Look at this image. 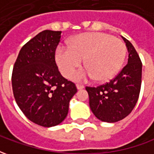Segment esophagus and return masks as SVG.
<instances>
[{
	"label": "esophagus",
	"mask_w": 154,
	"mask_h": 154,
	"mask_svg": "<svg viewBox=\"0 0 154 154\" xmlns=\"http://www.w3.org/2000/svg\"><path fill=\"white\" fill-rule=\"evenodd\" d=\"M83 85H82V84H77V90H82V89H83L84 88Z\"/></svg>",
	"instance_id": "obj_1"
}]
</instances>
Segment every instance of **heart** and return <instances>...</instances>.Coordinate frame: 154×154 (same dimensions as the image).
I'll list each match as a JSON object with an SVG mask.
<instances>
[{"instance_id": "b5f03b06", "label": "heart", "mask_w": 154, "mask_h": 154, "mask_svg": "<svg viewBox=\"0 0 154 154\" xmlns=\"http://www.w3.org/2000/svg\"><path fill=\"white\" fill-rule=\"evenodd\" d=\"M126 46L119 38L108 34L91 32L80 34L68 41V47L57 48L55 60L61 73L70 78L84 59L86 70L76 76L77 80L93 78L106 82L113 78L125 62Z\"/></svg>"}]
</instances>
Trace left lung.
Segmentation results:
<instances>
[{
	"label": "left lung",
	"instance_id": "1",
	"mask_svg": "<svg viewBox=\"0 0 154 154\" xmlns=\"http://www.w3.org/2000/svg\"><path fill=\"white\" fill-rule=\"evenodd\" d=\"M122 38L129 52L128 63L110 82L97 87H86L91 110L104 122H117L129 116L140 92L142 63L132 44Z\"/></svg>",
	"mask_w": 154,
	"mask_h": 154
}]
</instances>
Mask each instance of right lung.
Returning a JSON list of instances; mask_svg holds the SVG:
<instances>
[{"mask_svg":"<svg viewBox=\"0 0 154 154\" xmlns=\"http://www.w3.org/2000/svg\"><path fill=\"white\" fill-rule=\"evenodd\" d=\"M61 31L44 30L22 47L12 72L15 101L30 121L52 127L63 121L69 102L77 91L55 63Z\"/></svg>","mask_w":154,"mask_h":154,"instance_id":"obj_1","label":"right lung"}]
</instances>
